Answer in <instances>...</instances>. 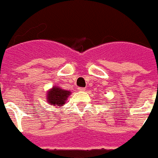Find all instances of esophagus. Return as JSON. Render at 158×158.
<instances>
[{"label": "esophagus", "instance_id": "obj_1", "mask_svg": "<svg viewBox=\"0 0 158 158\" xmlns=\"http://www.w3.org/2000/svg\"><path fill=\"white\" fill-rule=\"evenodd\" d=\"M85 90H86L85 87H78V91H79V92H84Z\"/></svg>", "mask_w": 158, "mask_h": 158}]
</instances>
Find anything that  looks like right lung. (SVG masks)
Returning <instances> with one entry per match:
<instances>
[{"label":"right lung","instance_id":"add662e5","mask_svg":"<svg viewBox=\"0 0 158 158\" xmlns=\"http://www.w3.org/2000/svg\"><path fill=\"white\" fill-rule=\"evenodd\" d=\"M71 94L70 91L63 90L59 87H53L47 93V101L49 104L53 106L64 105L69 95Z\"/></svg>","mask_w":158,"mask_h":158}]
</instances>
